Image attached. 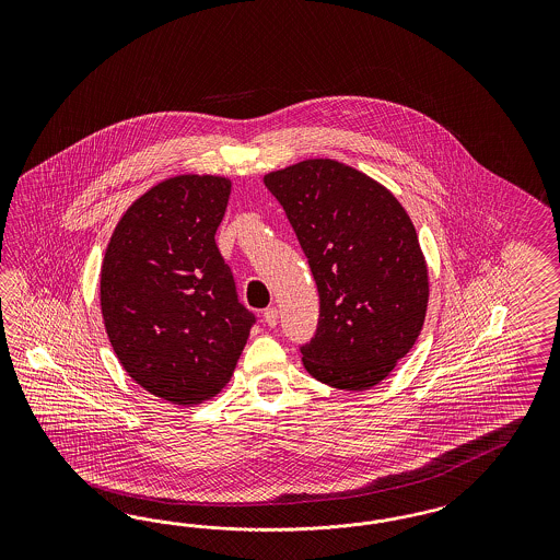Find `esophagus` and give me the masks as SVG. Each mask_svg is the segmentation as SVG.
Returning <instances> with one entry per match:
<instances>
[{"instance_id": "34e87169", "label": "esophagus", "mask_w": 560, "mask_h": 560, "mask_svg": "<svg viewBox=\"0 0 560 560\" xmlns=\"http://www.w3.org/2000/svg\"><path fill=\"white\" fill-rule=\"evenodd\" d=\"M262 318H265V323H267V326H277V323H279V310L277 307H267L265 310V314H262Z\"/></svg>"}]
</instances>
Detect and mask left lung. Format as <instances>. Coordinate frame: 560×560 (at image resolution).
I'll return each mask as SVG.
<instances>
[{"mask_svg":"<svg viewBox=\"0 0 560 560\" xmlns=\"http://www.w3.org/2000/svg\"><path fill=\"white\" fill-rule=\"evenodd\" d=\"M320 295L312 377L339 390L377 386L419 339L429 275L417 230L390 190L328 158L265 174Z\"/></svg>","mask_w":560,"mask_h":560,"instance_id":"8db88e82","label":"left lung"}]
</instances>
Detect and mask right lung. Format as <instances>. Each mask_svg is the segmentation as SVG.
Returning a JSON list of instances; mask_svg holds the SVG:
<instances>
[{
	"instance_id": "1",
	"label": "right lung",
	"mask_w": 560,
	"mask_h": 560,
	"mask_svg": "<svg viewBox=\"0 0 560 560\" xmlns=\"http://www.w3.org/2000/svg\"><path fill=\"white\" fill-rule=\"evenodd\" d=\"M230 190L211 174L155 185L125 211L102 260V318L120 365L180 407L220 394L255 324L215 244Z\"/></svg>"
}]
</instances>
